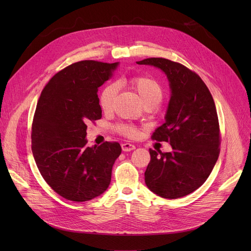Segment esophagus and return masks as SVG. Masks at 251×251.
<instances>
[{"mask_svg":"<svg viewBox=\"0 0 251 251\" xmlns=\"http://www.w3.org/2000/svg\"><path fill=\"white\" fill-rule=\"evenodd\" d=\"M121 147H122V151H130L135 150V146H134V144H131V143H129V142L122 143Z\"/></svg>","mask_w":251,"mask_h":251,"instance_id":"1","label":"esophagus"}]
</instances>
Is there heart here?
<instances>
[{
	"instance_id": "obj_1",
	"label": "heart",
	"mask_w": 251,
	"mask_h": 251,
	"mask_svg": "<svg viewBox=\"0 0 251 251\" xmlns=\"http://www.w3.org/2000/svg\"><path fill=\"white\" fill-rule=\"evenodd\" d=\"M128 82L142 99L144 104L159 103L161 101L163 88L155 78L148 75H136L131 77ZM117 94L118 85L116 83H108L101 88L99 95V104L103 112L108 113L113 110ZM115 128L117 132L129 138H136L139 135V130L133 125L119 123Z\"/></svg>"
}]
</instances>
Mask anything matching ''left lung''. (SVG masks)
Returning a JSON list of instances; mask_svg holds the SVG:
<instances>
[{"instance_id": "obj_1", "label": "left lung", "mask_w": 251, "mask_h": 251, "mask_svg": "<svg viewBox=\"0 0 251 251\" xmlns=\"http://www.w3.org/2000/svg\"><path fill=\"white\" fill-rule=\"evenodd\" d=\"M136 63L160 68L171 88L166 122L151 138L169 142L173 151L150 150L144 180L159 196L180 199L201 187L217 163L221 134L216 104L202 79L184 65L164 58Z\"/></svg>"}]
</instances>
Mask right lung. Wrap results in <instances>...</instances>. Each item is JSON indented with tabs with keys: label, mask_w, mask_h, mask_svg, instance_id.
Instances as JSON below:
<instances>
[{
	"label": "right lung",
	"mask_w": 251,
	"mask_h": 251,
	"mask_svg": "<svg viewBox=\"0 0 251 251\" xmlns=\"http://www.w3.org/2000/svg\"><path fill=\"white\" fill-rule=\"evenodd\" d=\"M118 64L73 63L50 78L37 101L31 128L34 161L50 187L68 201H90L107 190L122 151L116 141L88 148L85 138L87 123L101 118L99 87Z\"/></svg>",
	"instance_id": "right-lung-1"
}]
</instances>
